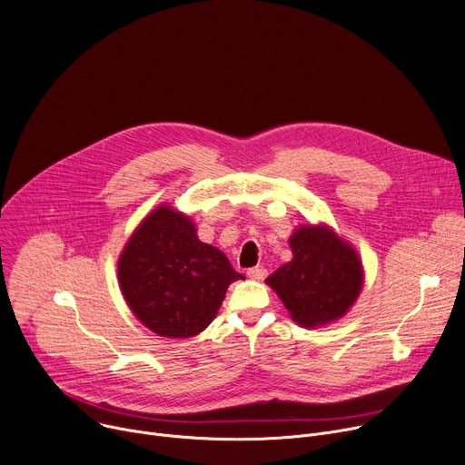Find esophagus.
Listing matches in <instances>:
<instances>
[{"label":"esophagus","mask_w":465,"mask_h":465,"mask_svg":"<svg viewBox=\"0 0 465 465\" xmlns=\"http://www.w3.org/2000/svg\"><path fill=\"white\" fill-rule=\"evenodd\" d=\"M246 274H248V278L261 282V280L267 278V269H264V267H253V269H248Z\"/></svg>","instance_id":"obj_1"}]
</instances>
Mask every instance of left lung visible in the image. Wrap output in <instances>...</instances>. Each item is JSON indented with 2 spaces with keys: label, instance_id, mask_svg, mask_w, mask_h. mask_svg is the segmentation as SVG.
<instances>
[{
  "label": "left lung",
  "instance_id": "obj_1",
  "mask_svg": "<svg viewBox=\"0 0 465 465\" xmlns=\"http://www.w3.org/2000/svg\"><path fill=\"white\" fill-rule=\"evenodd\" d=\"M291 248L292 261L269 276L267 283L292 320L314 327L346 314L362 287L357 252L333 232L314 226L294 232Z\"/></svg>",
  "mask_w": 465,
  "mask_h": 465
}]
</instances>
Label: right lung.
<instances>
[{"instance_id":"obj_1","label":"right lung","mask_w":465,"mask_h":465,"mask_svg":"<svg viewBox=\"0 0 465 465\" xmlns=\"http://www.w3.org/2000/svg\"><path fill=\"white\" fill-rule=\"evenodd\" d=\"M117 274L132 312L156 335L187 339L217 316L232 282L242 280L228 257L198 241L194 224L162 206L124 246Z\"/></svg>"}]
</instances>
